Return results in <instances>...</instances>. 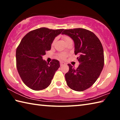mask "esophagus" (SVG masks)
I'll list each match as a JSON object with an SVG mask.
<instances>
[{
  "mask_svg": "<svg viewBox=\"0 0 120 120\" xmlns=\"http://www.w3.org/2000/svg\"><path fill=\"white\" fill-rule=\"evenodd\" d=\"M60 66H64V65H66V64L64 62H60Z\"/></svg>",
  "mask_w": 120,
  "mask_h": 120,
  "instance_id": "34e87169",
  "label": "esophagus"
}]
</instances>
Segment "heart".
Listing matches in <instances>:
<instances>
[{"mask_svg": "<svg viewBox=\"0 0 120 120\" xmlns=\"http://www.w3.org/2000/svg\"><path fill=\"white\" fill-rule=\"evenodd\" d=\"M62 39L64 40V43H66L68 41V40H69L70 39H71V38L69 37V36H68L67 35H64L62 36ZM55 41V40L53 41V43ZM66 54H60L59 55V58H60V59H64L65 58H66Z\"/></svg>", "mask_w": 120, "mask_h": 120, "instance_id": "obj_1", "label": "heart"}]
</instances>
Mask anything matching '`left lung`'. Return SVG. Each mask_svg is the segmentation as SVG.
I'll list each match as a JSON object with an SVG mask.
<instances>
[{
  "instance_id": "1",
  "label": "left lung",
  "mask_w": 120,
  "mask_h": 120,
  "mask_svg": "<svg viewBox=\"0 0 120 120\" xmlns=\"http://www.w3.org/2000/svg\"><path fill=\"white\" fill-rule=\"evenodd\" d=\"M66 34L74 40L75 54L80 64L76 69L68 64L69 70L65 74L67 84L71 89L82 92L94 84L104 64L102 44L95 34L89 30L78 28L65 30Z\"/></svg>"
}]
</instances>
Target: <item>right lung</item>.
Instances as JSON below:
<instances>
[{
    "label": "right lung",
    "instance_id": "1",
    "mask_svg": "<svg viewBox=\"0 0 120 120\" xmlns=\"http://www.w3.org/2000/svg\"><path fill=\"white\" fill-rule=\"evenodd\" d=\"M64 30L41 27L28 32L22 38L16 49V67L22 81L30 88L40 90L50 85L60 67L59 61L53 59L49 64L42 56L50 50L54 39Z\"/></svg>",
    "mask_w": 120,
    "mask_h": 120
}]
</instances>
